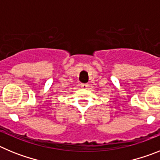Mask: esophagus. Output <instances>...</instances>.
<instances>
[{"instance_id":"obj_1","label":"esophagus","mask_w":160,"mask_h":160,"mask_svg":"<svg viewBox=\"0 0 160 160\" xmlns=\"http://www.w3.org/2000/svg\"><path fill=\"white\" fill-rule=\"evenodd\" d=\"M80 86H81L82 88L83 89H87V87H88V84H87V83H81Z\"/></svg>"}]
</instances>
